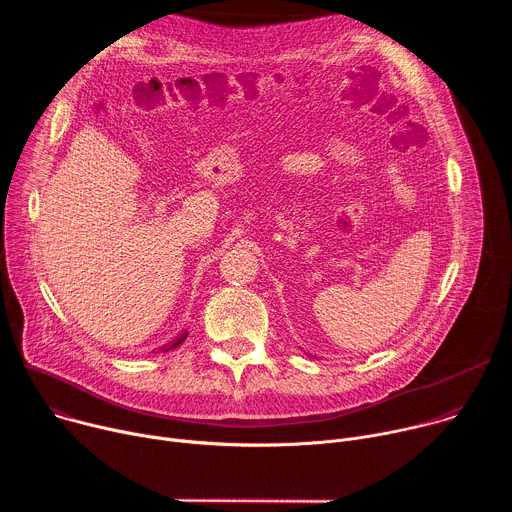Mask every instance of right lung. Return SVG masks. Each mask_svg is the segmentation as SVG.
Listing matches in <instances>:
<instances>
[{
	"label": "right lung",
	"instance_id": "obj_1",
	"mask_svg": "<svg viewBox=\"0 0 512 512\" xmlns=\"http://www.w3.org/2000/svg\"><path fill=\"white\" fill-rule=\"evenodd\" d=\"M186 336H188V334H186V332H182V334H180V336H178V338H176V340H174V342H172V344H170V346H162V350H164V352H166V350H172V348H176V346H180V344H182V342H184V340H186Z\"/></svg>",
	"mask_w": 512,
	"mask_h": 512
}]
</instances>
